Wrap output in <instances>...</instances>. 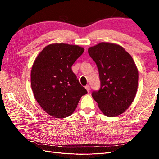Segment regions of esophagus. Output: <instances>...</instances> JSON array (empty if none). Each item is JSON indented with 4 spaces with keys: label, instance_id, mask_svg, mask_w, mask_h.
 Here are the masks:
<instances>
[{
    "label": "esophagus",
    "instance_id": "1",
    "mask_svg": "<svg viewBox=\"0 0 159 159\" xmlns=\"http://www.w3.org/2000/svg\"><path fill=\"white\" fill-rule=\"evenodd\" d=\"M85 89H86V90H87L88 92H89V91H90V87H89V85H86V86H85Z\"/></svg>",
    "mask_w": 159,
    "mask_h": 159
}]
</instances>
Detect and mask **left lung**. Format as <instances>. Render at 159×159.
I'll list each match as a JSON object with an SVG mask.
<instances>
[{
    "instance_id": "left-lung-1",
    "label": "left lung",
    "mask_w": 159,
    "mask_h": 159,
    "mask_svg": "<svg viewBox=\"0 0 159 159\" xmlns=\"http://www.w3.org/2000/svg\"><path fill=\"white\" fill-rule=\"evenodd\" d=\"M88 53L99 70L101 88L93 91V98L107 117L122 114L135 97L139 80L137 66L123 47L100 42L89 47Z\"/></svg>"
}]
</instances>
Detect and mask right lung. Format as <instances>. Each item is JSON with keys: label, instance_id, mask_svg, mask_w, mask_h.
Instances as JSON below:
<instances>
[{"label": "right lung", "instance_id": "1", "mask_svg": "<svg viewBox=\"0 0 159 159\" xmlns=\"http://www.w3.org/2000/svg\"><path fill=\"white\" fill-rule=\"evenodd\" d=\"M84 52L78 45L56 43L46 46L34 61L30 74L34 95L52 117L70 116L81 96L88 93L71 68Z\"/></svg>", "mask_w": 159, "mask_h": 159}]
</instances>
